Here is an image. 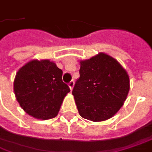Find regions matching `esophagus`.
<instances>
[{
  "mask_svg": "<svg viewBox=\"0 0 152 152\" xmlns=\"http://www.w3.org/2000/svg\"><path fill=\"white\" fill-rule=\"evenodd\" d=\"M69 88H70V90H72V88H73L74 87V80H71L70 82H69Z\"/></svg>",
  "mask_w": 152,
  "mask_h": 152,
  "instance_id": "obj_1",
  "label": "esophagus"
}]
</instances>
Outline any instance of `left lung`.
I'll list each match as a JSON object with an SVG mask.
<instances>
[{
    "label": "left lung",
    "mask_w": 152,
    "mask_h": 152,
    "mask_svg": "<svg viewBox=\"0 0 152 152\" xmlns=\"http://www.w3.org/2000/svg\"><path fill=\"white\" fill-rule=\"evenodd\" d=\"M80 78L72 90L82 118L94 122L111 118L124 105L129 91V76L110 55L99 53L80 61Z\"/></svg>",
    "instance_id": "obj_1"
}]
</instances>
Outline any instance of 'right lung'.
Returning <instances> with one entry per match:
<instances>
[{"label":"right lung","mask_w":152,"mask_h":152,"mask_svg":"<svg viewBox=\"0 0 152 152\" xmlns=\"http://www.w3.org/2000/svg\"><path fill=\"white\" fill-rule=\"evenodd\" d=\"M62 73L61 69L50 60H31L21 67L13 83L21 108L37 119L55 118L70 91L62 81Z\"/></svg>","instance_id":"obj_1"}]
</instances>
